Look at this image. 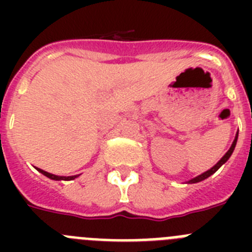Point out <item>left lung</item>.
Returning <instances> with one entry per match:
<instances>
[{
	"label": "left lung",
	"instance_id": "8db88e82",
	"mask_svg": "<svg viewBox=\"0 0 252 252\" xmlns=\"http://www.w3.org/2000/svg\"><path fill=\"white\" fill-rule=\"evenodd\" d=\"M237 137H239V131H237V133H236L235 140H233V142H232V145H231V148L228 149V151H227V153L224 154L223 157H222L221 159H220V161H218L217 164H216V165H213L212 168L209 169V170L204 171V173H202V174H199V175H198V177L193 178V179L188 180V182H187V183H188V184H193V183H199V182H202V180L207 179V178H208V177H211V175H212V174H215L216 171H217L218 169L221 168V166L223 165L224 162H226L227 160L230 159V157H231V155H232L233 150H235L236 142H237Z\"/></svg>",
	"mask_w": 252,
	"mask_h": 252
}]
</instances>
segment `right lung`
<instances>
[{"label": "right lung", "mask_w": 252, "mask_h": 252, "mask_svg": "<svg viewBox=\"0 0 252 252\" xmlns=\"http://www.w3.org/2000/svg\"><path fill=\"white\" fill-rule=\"evenodd\" d=\"M37 171H40L41 174L45 175V177L50 178V179L53 180H73L75 179V178L78 177V175H70V177H62V175H55V174H51V173H48V171L43 170V169H40V168H36Z\"/></svg>", "instance_id": "right-lung-1"}]
</instances>
